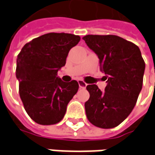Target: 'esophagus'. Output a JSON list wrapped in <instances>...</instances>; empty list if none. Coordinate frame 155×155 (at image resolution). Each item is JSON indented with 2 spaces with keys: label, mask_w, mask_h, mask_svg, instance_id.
<instances>
[{
  "label": "esophagus",
  "mask_w": 155,
  "mask_h": 155,
  "mask_svg": "<svg viewBox=\"0 0 155 155\" xmlns=\"http://www.w3.org/2000/svg\"><path fill=\"white\" fill-rule=\"evenodd\" d=\"M78 84H79V86H80L81 89H84V88L86 87V85H87V84L84 81H82V80H79L78 81Z\"/></svg>",
  "instance_id": "obj_1"
}]
</instances>
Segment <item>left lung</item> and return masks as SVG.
I'll return each mask as SVG.
<instances>
[{
  "label": "left lung",
  "mask_w": 155,
  "mask_h": 155,
  "mask_svg": "<svg viewBox=\"0 0 155 155\" xmlns=\"http://www.w3.org/2000/svg\"><path fill=\"white\" fill-rule=\"evenodd\" d=\"M88 47L98 55L107 85L104 92L96 84L86 86L90 99L84 103L89 121L94 126H118L133 110L139 97L145 69L140 48L114 35H88Z\"/></svg>",
  "instance_id": "obj_1"
}]
</instances>
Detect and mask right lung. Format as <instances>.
Instances as JSON below:
<instances>
[{"mask_svg":"<svg viewBox=\"0 0 155 155\" xmlns=\"http://www.w3.org/2000/svg\"><path fill=\"white\" fill-rule=\"evenodd\" d=\"M80 41L81 37L73 34L48 33L26 43L17 55L15 74L20 97L35 123L50 125L64 118L79 84L62 81L57 72Z\"/></svg>","mask_w":155,"mask_h":155,"instance_id":"obj_1","label":"right lung"}]
</instances>
